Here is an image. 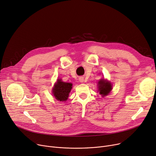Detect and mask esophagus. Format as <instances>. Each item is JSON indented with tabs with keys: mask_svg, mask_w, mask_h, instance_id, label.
Listing matches in <instances>:
<instances>
[{
	"mask_svg": "<svg viewBox=\"0 0 156 156\" xmlns=\"http://www.w3.org/2000/svg\"><path fill=\"white\" fill-rule=\"evenodd\" d=\"M79 81H80V82H81V83L83 82V81H84V78L83 77H80L79 78Z\"/></svg>",
	"mask_w": 156,
	"mask_h": 156,
	"instance_id": "esophagus-1",
	"label": "esophagus"
}]
</instances>
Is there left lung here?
<instances>
[{"instance_id":"8db88e82","label":"left lung","mask_w":156,"mask_h":156,"mask_svg":"<svg viewBox=\"0 0 156 156\" xmlns=\"http://www.w3.org/2000/svg\"><path fill=\"white\" fill-rule=\"evenodd\" d=\"M112 87L111 83L106 80L101 79L98 82V88H99L98 90L102 97L108 95L112 90Z\"/></svg>"}]
</instances>
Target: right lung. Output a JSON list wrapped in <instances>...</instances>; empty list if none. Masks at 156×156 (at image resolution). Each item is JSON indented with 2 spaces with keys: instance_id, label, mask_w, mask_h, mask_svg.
Returning a JSON list of instances; mask_svg holds the SVG:
<instances>
[{
  "instance_id": "add662e5",
  "label": "right lung",
  "mask_w": 156,
  "mask_h": 156,
  "mask_svg": "<svg viewBox=\"0 0 156 156\" xmlns=\"http://www.w3.org/2000/svg\"><path fill=\"white\" fill-rule=\"evenodd\" d=\"M72 85L71 83H66L61 80H57L52 89V93L55 99L59 101H67Z\"/></svg>"
}]
</instances>
